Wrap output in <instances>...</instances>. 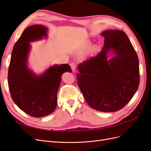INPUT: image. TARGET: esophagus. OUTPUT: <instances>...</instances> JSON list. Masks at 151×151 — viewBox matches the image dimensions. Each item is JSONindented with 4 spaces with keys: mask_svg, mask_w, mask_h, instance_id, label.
Listing matches in <instances>:
<instances>
[{
    "mask_svg": "<svg viewBox=\"0 0 151 151\" xmlns=\"http://www.w3.org/2000/svg\"><path fill=\"white\" fill-rule=\"evenodd\" d=\"M70 66L72 68V70L73 72H75L76 71V64L74 63V62H71L70 63Z\"/></svg>",
    "mask_w": 151,
    "mask_h": 151,
    "instance_id": "esophagus-1",
    "label": "esophagus"
}]
</instances>
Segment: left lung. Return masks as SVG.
Returning a JSON list of instances; mask_svg holds the SVG:
<instances>
[{"instance_id":"left-lung-1","label":"left lung","mask_w":151,"mask_h":151,"mask_svg":"<svg viewBox=\"0 0 151 151\" xmlns=\"http://www.w3.org/2000/svg\"><path fill=\"white\" fill-rule=\"evenodd\" d=\"M103 48L96 56L80 63L77 81L89 106L102 112L120 110L129 103L140 83L137 55L121 30H106ZM116 55L109 60L107 54Z\"/></svg>"}]
</instances>
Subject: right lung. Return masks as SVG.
<instances>
[{
	"label": "right lung",
	"instance_id": "obj_1",
	"mask_svg": "<svg viewBox=\"0 0 151 151\" xmlns=\"http://www.w3.org/2000/svg\"><path fill=\"white\" fill-rule=\"evenodd\" d=\"M47 31L46 27L39 24L26 28L13 47L8 69L9 89L13 101L22 111L36 118L54 111L61 76L67 71L72 72L69 65H55L38 76L27 67L29 42L46 36Z\"/></svg>",
	"mask_w": 151,
	"mask_h": 151
}]
</instances>
